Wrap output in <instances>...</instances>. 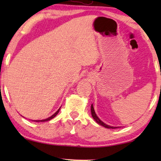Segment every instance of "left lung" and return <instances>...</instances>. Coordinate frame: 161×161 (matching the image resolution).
<instances>
[{
	"label": "left lung",
	"instance_id": "obj_1",
	"mask_svg": "<svg viewBox=\"0 0 161 161\" xmlns=\"http://www.w3.org/2000/svg\"><path fill=\"white\" fill-rule=\"evenodd\" d=\"M91 112H92V117L94 120L96 121L97 123H98L99 125H102L103 127H105V128H109V129H115V128H117L116 127H112V126H110V125H108L106 124H105L104 122H102L100 119L98 118V116H97V114H95V111H94V107H93V105H91Z\"/></svg>",
	"mask_w": 161,
	"mask_h": 161
}]
</instances>
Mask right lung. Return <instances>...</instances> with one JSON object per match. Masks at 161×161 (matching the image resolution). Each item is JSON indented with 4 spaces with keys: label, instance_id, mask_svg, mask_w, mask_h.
Returning <instances> with one entry per match:
<instances>
[{
    "label": "right lung",
    "instance_id": "obj_1",
    "mask_svg": "<svg viewBox=\"0 0 161 161\" xmlns=\"http://www.w3.org/2000/svg\"><path fill=\"white\" fill-rule=\"evenodd\" d=\"M60 108H59V109L58 110V111H57L54 114H53V115H52L51 116H50V117L45 119H42V120H35V122H46V121H49V120H50V119H53V118L55 117V116H56L57 115V114H58L59 110H60Z\"/></svg>",
    "mask_w": 161,
    "mask_h": 161
}]
</instances>
